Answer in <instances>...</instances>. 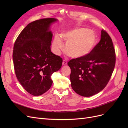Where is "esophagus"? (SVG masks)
<instances>
[{
	"label": "esophagus",
	"instance_id": "obj_1",
	"mask_svg": "<svg viewBox=\"0 0 128 128\" xmlns=\"http://www.w3.org/2000/svg\"><path fill=\"white\" fill-rule=\"evenodd\" d=\"M67 62L66 60H64L63 62H62V65L63 66H65V65H67Z\"/></svg>",
	"mask_w": 128,
	"mask_h": 128
}]
</instances>
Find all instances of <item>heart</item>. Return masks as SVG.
Segmentation results:
<instances>
[{"label": "heart", "instance_id": "obj_1", "mask_svg": "<svg viewBox=\"0 0 128 128\" xmlns=\"http://www.w3.org/2000/svg\"><path fill=\"white\" fill-rule=\"evenodd\" d=\"M66 42L65 50L71 58H80L90 54L97 42V35L93 30L86 28H78L66 30L61 34ZM52 48L53 52L59 55L64 49V45L59 35L54 38Z\"/></svg>", "mask_w": 128, "mask_h": 128}]
</instances>
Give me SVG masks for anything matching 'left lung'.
<instances>
[{
  "label": "left lung",
  "instance_id": "obj_1",
  "mask_svg": "<svg viewBox=\"0 0 128 128\" xmlns=\"http://www.w3.org/2000/svg\"><path fill=\"white\" fill-rule=\"evenodd\" d=\"M115 60L113 42L109 34L102 30L100 42L90 54L68 62L73 90L87 97L102 90L113 72Z\"/></svg>",
  "mask_w": 128,
  "mask_h": 128
}]
</instances>
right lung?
I'll use <instances>...</instances> for the list:
<instances>
[{
  "instance_id": "obj_1",
  "label": "right lung",
  "mask_w": 128,
  "mask_h": 128,
  "mask_svg": "<svg viewBox=\"0 0 128 128\" xmlns=\"http://www.w3.org/2000/svg\"><path fill=\"white\" fill-rule=\"evenodd\" d=\"M56 18H42L27 25L15 42L14 70L18 82L31 94L38 96L51 88V76L61 68L62 59L51 51V25Z\"/></svg>"
}]
</instances>
